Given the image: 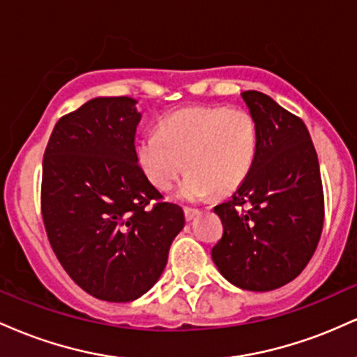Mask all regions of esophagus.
<instances>
[{
    "instance_id": "1",
    "label": "esophagus",
    "mask_w": 357,
    "mask_h": 357,
    "mask_svg": "<svg viewBox=\"0 0 357 357\" xmlns=\"http://www.w3.org/2000/svg\"><path fill=\"white\" fill-rule=\"evenodd\" d=\"M198 215H199V210H195V208H184V216H186L188 221L195 220Z\"/></svg>"
}]
</instances>
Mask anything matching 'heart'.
<instances>
[{"instance_id":"heart-1","label":"heart","mask_w":357,"mask_h":357,"mask_svg":"<svg viewBox=\"0 0 357 357\" xmlns=\"http://www.w3.org/2000/svg\"><path fill=\"white\" fill-rule=\"evenodd\" d=\"M258 151V127L247 109L192 105L167 114L158 132L137 142V161L158 190L167 191L181 176L179 196L190 202L211 191L235 190L252 171Z\"/></svg>"}]
</instances>
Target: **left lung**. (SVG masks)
<instances>
[{"mask_svg": "<svg viewBox=\"0 0 357 357\" xmlns=\"http://www.w3.org/2000/svg\"><path fill=\"white\" fill-rule=\"evenodd\" d=\"M241 97L258 127L257 159L231 198L215 206L223 236L211 257L233 285L268 292L292 282L317 248L322 179L304 121L257 90Z\"/></svg>", "mask_w": 357, "mask_h": 357, "instance_id": "1", "label": "left lung"}]
</instances>
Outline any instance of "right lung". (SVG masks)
Wrapping results in <instances>:
<instances>
[{
  "label": "right lung",
  "instance_id": "add662e5",
  "mask_svg": "<svg viewBox=\"0 0 357 357\" xmlns=\"http://www.w3.org/2000/svg\"><path fill=\"white\" fill-rule=\"evenodd\" d=\"M139 121L130 97H97L59 119L43 155L48 241L72 280L107 302L146 294L184 227L139 166Z\"/></svg>",
  "mask_w": 357,
  "mask_h": 357
}]
</instances>
